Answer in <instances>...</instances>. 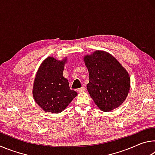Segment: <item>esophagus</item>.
<instances>
[{
  "instance_id": "1",
  "label": "esophagus",
  "mask_w": 155,
  "mask_h": 155,
  "mask_svg": "<svg viewBox=\"0 0 155 155\" xmlns=\"http://www.w3.org/2000/svg\"><path fill=\"white\" fill-rule=\"evenodd\" d=\"M85 90V87H82L81 88H78L77 90V91L78 92H82V91H84Z\"/></svg>"
}]
</instances>
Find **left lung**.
I'll use <instances>...</instances> for the list:
<instances>
[{"label":"left lung","mask_w":155,"mask_h":155,"mask_svg":"<svg viewBox=\"0 0 155 155\" xmlns=\"http://www.w3.org/2000/svg\"><path fill=\"white\" fill-rule=\"evenodd\" d=\"M90 79L88 92L99 109L108 112L118 107L130 90V77L121 64L108 52L96 51L84 57Z\"/></svg>","instance_id":"8db88e82"}]
</instances>
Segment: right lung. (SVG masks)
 Segmentation results:
<instances>
[{"label": "right lung", "instance_id": "obj_1", "mask_svg": "<svg viewBox=\"0 0 155 155\" xmlns=\"http://www.w3.org/2000/svg\"><path fill=\"white\" fill-rule=\"evenodd\" d=\"M64 61L48 57L43 61L34 81L33 95L37 104L45 111L61 112L77 96V92L70 89L67 78L63 76Z\"/></svg>", "mask_w": 155, "mask_h": 155}]
</instances>
